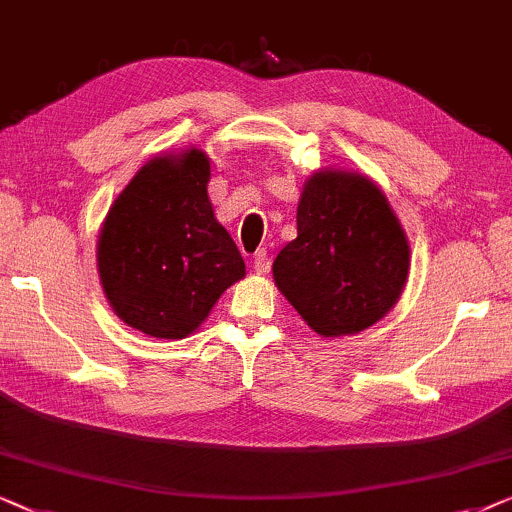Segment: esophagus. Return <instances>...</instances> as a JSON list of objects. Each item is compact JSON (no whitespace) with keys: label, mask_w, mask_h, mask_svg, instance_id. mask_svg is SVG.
Segmentation results:
<instances>
[{"label":"esophagus","mask_w":512,"mask_h":512,"mask_svg":"<svg viewBox=\"0 0 512 512\" xmlns=\"http://www.w3.org/2000/svg\"><path fill=\"white\" fill-rule=\"evenodd\" d=\"M253 266H255V271L259 273V276H266V273H269V269H271V259H269V253H266L264 248H259L257 253H255Z\"/></svg>","instance_id":"1"}]
</instances>
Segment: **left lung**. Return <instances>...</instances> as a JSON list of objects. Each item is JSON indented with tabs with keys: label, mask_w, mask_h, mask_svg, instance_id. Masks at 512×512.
Returning a JSON list of instances; mask_svg holds the SVG:
<instances>
[{
	"label": "left lung",
	"mask_w": 512,
	"mask_h": 512,
	"mask_svg": "<svg viewBox=\"0 0 512 512\" xmlns=\"http://www.w3.org/2000/svg\"><path fill=\"white\" fill-rule=\"evenodd\" d=\"M410 248L385 192L369 176L325 169L304 183L297 239L273 262V280L320 336H350L397 304Z\"/></svg>",
	"instance_id": "obj_1"
}]
</instances>
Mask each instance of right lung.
<instances>
[{
  "instance_id": "obj_1",
  "label": "right lung",
  "mask_w": 512,
  "mask_h": 512,
  "mask_svg": "<svg viewBox=\"0 0 512 512\" xmlns=\"http://www.w3.org/2000/svg\"><path fill=\"white\" fill-rule=\"evenodd\" d=\"M204 150L153 157L118 194L97 241L104 294L122 322L153 338H185L220 294L246 276L215 220Z\"/></svg>"
}]
</instances>
